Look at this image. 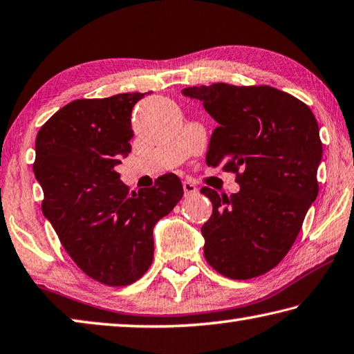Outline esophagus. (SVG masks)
Instances as JSON below:
<instances>
[{"label":"esophagus","instance_id":"esophagus-1","mask_svg":"<svg viewBox=\"0 0 354 354\" xmlns=\"http://www.w3.org/2000/svg\"><path fill=\"white\" fill-rule=\"evenodd\" d=\"M183 189H184V195L185 196H192V195H196L198 194V187L190 181H184L183 183Z\"/></svg>","mask_w":354,"mask_h":354}]
</instances>
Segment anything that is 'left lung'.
Listing matches in <instances>:
<instances>
[{
    "label": "left lung",
    "instance_id": "1",
    "mask_svg": "<svg viewBox=\"0 0 354 354\" xmlns=\"http://www.w3.org/2000/svg\"><path fill=\"white\" fill-rule=\"evenodd\" d=\"M201 100L218 127L205 160L235 171L239 194L203 187L214 212L201 227L209 265L234 280L259 277L277 266L297 239L317 198L322 142L313 111L272 86L184 88Z\"/></svg>",
    "mask_w": 354,
    "mask_h": 354
}]
</instances>
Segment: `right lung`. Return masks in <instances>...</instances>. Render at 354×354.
<instances>
[{"label": "right lung", "mask_w": 354, "mask_h": 354, "mask_svg": "<svg viewBox=\"0 0 354 354\" xmlns=\"http://www.w3.org/2000/svg\"><path fill=\"white\" fill-rule=\"evenodd\" d=\"M144 95L71 102L35 139L44 216L75 265L111 286L134 283L147 272L155 252L153 227L184 194L173 173L130 194L115 171L131 150V111Z\"/></svg>", "instance_id": "right-lung-1"}]
</instances>
